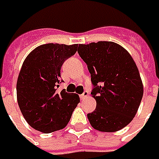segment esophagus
<instances>
[{
  "instance_id": "esophagus-1",
  "label": "esophagus",
  "mask_w": 159,
  "mask_h": 159,
  "mask_svg": "<svg viewBox=\"0 0 159 159\" xmlns=\"http://www.w3.org/2000/svg\"><path fill=\"white\" fill-rule=\"evenodd\" d=\"M88 97H89V92L88 91H84L83 94L80 95V98H81V99H85V98H88Z\"/></svg>"
}]
</instances>
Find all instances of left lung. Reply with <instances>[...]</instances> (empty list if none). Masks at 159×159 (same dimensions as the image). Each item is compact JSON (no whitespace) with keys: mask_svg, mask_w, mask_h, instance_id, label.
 I'll return each mask as SVG.
<instances>
[{"mask_svg":"<svg viewBox=\"0 0 159 159\" xmlns=\"http://www.w3.org/2000/svg\"><path fill=\"white\" fill-rule=\"evenodd\" d=\"M78 52L87 63L97 107L88 115L91 126L99 131L122 130L137 114L143 97L138 67L122 45L98 41L79 44Z\"/></svg>","mask_w":159,"mask_h":159,"instance_id":"8db88e82","label":"left lung"}]
</instances>
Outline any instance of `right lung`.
<instances>
[{
    "mask_svg": "<svg viewBox=\"0 0 159 159\" xmlns=\"http://www.w3.org/2000/svg\"><path fill=\"white\" fill-rule=\"evenodd\" d=\"M77 49L78 44H41L23 61L17 80V100L25 120L36 131L50 133L63 129L80 103L75 93L57 91L61 67Z\"/></svg>",
    "mask_w": 159,
    "mask_h": 159,
    "instance_id": "right-lung-1",
    "label": "right lung"
}]
</instances>
